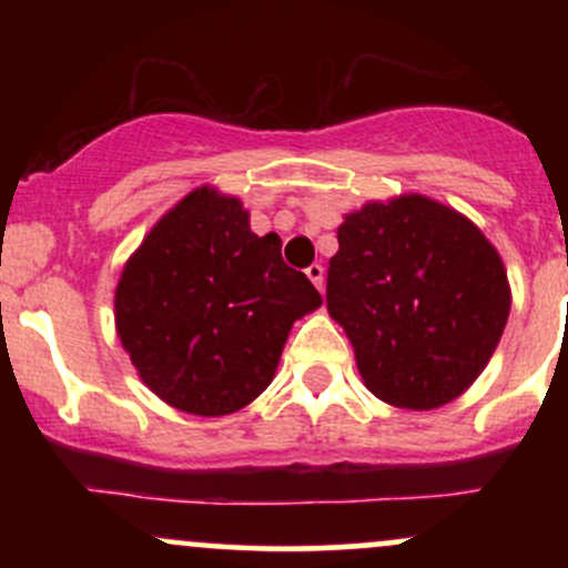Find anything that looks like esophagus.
I'll list each match as a JSON object with an SVG mask.
<instances>
[{
    "instance_id": "34e87169",
    "label": "esophagus",
    "mask_w": 568,
    "mask_h": 568,
    "mask_svg": "<svg viewBox=\"0 0 568 568\" xmlns=\"http://www.w3.org/2000/svg\"><path fill=\"white\" fill-rule=\"evenodd\" d=\"M306 277L312 280V285H315L317 291H323V285H325V270L321 264H312L310 270H306Z\"/></svg>"
}]
</instances>
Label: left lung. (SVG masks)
Instances as JSON below:
<instances>
[{"mask_svg": "<svg viewBox=\"0 0 568 568\" xmlns=\"http://www.w3.org/2000/svg\"><path fill=\"white\" fill-rule=\"evenodd\" d=\"M336 237L325 302L366 387L408 410L456 400L488 366L510 315L497 247L425 194L371 200Z\"/></svg>", "mask_w": 568, "mask_h": 568, "instance_id": "obj_1", "label": "left lung"}]
</instances>
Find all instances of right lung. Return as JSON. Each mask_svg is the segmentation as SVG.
I'll use <instances>...</instances> for the list:
<instances>
[{
    "instance_id": "right-lung-1",
    "label": "right lung",
    "mask_w": 568,
    "mask_h": 568,
    "mask_svg": "<svg viewBox=\"0 0 568 568\" xmlns=\"http://www.w3.org/2000/svg\"><path fill=\"white\" fill-rule=\"evenodd\" d=\"M280 247L275 232H251L243 202L207 184L149 230L116 283L114 325L160 400L226 416L270 387L293 323L323 304Z\"/></svg>"
}]
</instances>
